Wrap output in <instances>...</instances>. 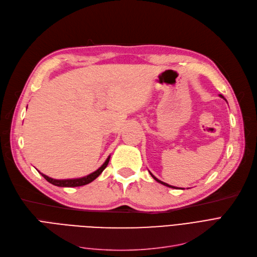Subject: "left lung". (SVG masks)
I'll list each match as a JSON object with an SVG mask.
<instances>
[{
    "instance_id": "8db88e82",
    "label": "left lung",
    "mask_w": 257,
    "mask_h": 257,
    "mask_svg": "<svg viewBox=\"0 0 257 257\" xmlns=\"http://www.w3.org/2000/svg\"><path fill=\"white\" fill-rule=\"evenodd\" d=\"M220 97H221V98H223L224 100H226V99L222 96V94H220ZM150 174H151V176H152V177H153L157 182H159V183H161V184H164V185H166V186H168V187H171V188H177V187H175V186H173V185H170V184H168V183H165V182H163V181H160L159 179H157V178L154 176V175H153L151 172H150Z\"/></svg>"
}]
</instances>
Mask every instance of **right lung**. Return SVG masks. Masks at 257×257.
<instances>
[{"instance_id":"add662e5","label":"right lung","mask_w":257,"mask_h":257,"mask_svg":"<svg viewBox=\"0 0 257 257\" xmlns=\"http://www.w3.org/2000/svg\"><path fill=\"white\" fill-rule=\"evenodd\" d=\"M109 159H110V156H108V158L105 160V163L97 170L94 171L93 173L87 175V176L85 177H81V178H76V179H61V180H58V179H53L51 177H48L47 175H43V177L50 183H52L53 185H56V186H61V187H76V186H82V185H85V184H88L90 183L91 181H93L94 179H96L99 175L104 171V169L107 167L108 163H109Z\"/></svg>"}]
</instances>
